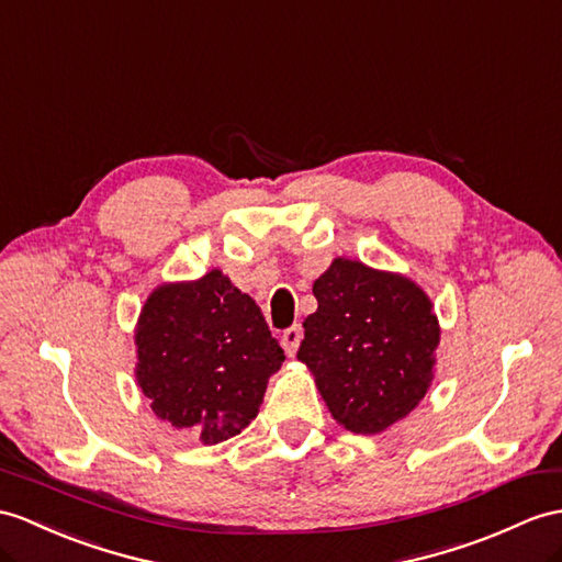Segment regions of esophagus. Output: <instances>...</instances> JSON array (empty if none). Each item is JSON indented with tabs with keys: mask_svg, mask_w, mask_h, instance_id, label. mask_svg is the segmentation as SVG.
I'll return each instance as SVG.
<instances>
[{
	"mask_svg": "<svg viewBox=\"0 0 562 562\" xmlns=\"http://www.w3.org/2000/svg\"><path fill=\"white\" fill-rule=\"evenodd\" d=\"M300 340H303V328L300 326H291V328H285V331L281 334V346H283V350L291 355L297 352V348H300Z\"/></svg>",
	"mask_w": 562,
	"mask_h": 562,
	"instance_id": "34e87169",
	"label": "esophagus"
}]
</instances>
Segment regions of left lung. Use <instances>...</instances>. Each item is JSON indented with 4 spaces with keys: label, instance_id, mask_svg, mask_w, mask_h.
Segmentation results:
<instances>
[{
    "label": "left lung",
    "instance_id": "8db88e82",
    "mask_svg": "<svg viewBox=\"0 0 562 562\" xmlns=\"http://www.w3.org/2000/svg\"><path fill=\"white\" fill-rule=\"evenodd\" d=\"M297 360L328 413L352 434H381L429 391L441 326L415 281L336 257L314 281Z\"/></svg>",
    "mask_w": 562,
    "mask_h": 562
}]
</instances>
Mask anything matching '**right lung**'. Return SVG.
<instances>
[{
	"instance_id": "right-lung-1",
	"label": "right lung",
	"mask_w": 562,
	"mask_h": 562,
	"mask_svg": "<svg viewBox=\"0 0 562 562\" xmlns=\"http://www.w3.org/2000/svg\"><path fill=\"white\" fill-rule=\"evenodd\" d=\"M135 379L153 413L204 446L248 427L285 360L255 300L218 269L157 285L135 326Z\"/></svg>"
}]
</instances>
